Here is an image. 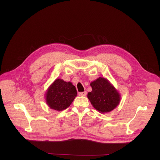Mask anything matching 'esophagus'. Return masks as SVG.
Here are the masks:
<instances>
[{
    "label": "esophagus",
    "mask_w": 160,
    "mask_h": 160,
    "mask_svg": "<svg viewBox=\"0 0 160 160\" xmlns=\"http://www.w3.org/2000/svg\"><path fill=\"white\" fill-rule=\"evenodd\" d=\"M79 96H86V95H87V92H80L79 94Z\"/></svg>",
    "instance_id": "34e87169"
}]
</instances>
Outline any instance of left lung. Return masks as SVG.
<instances>
[{"mask_svg": "<svg viewBox=\"0 0 160 160\" xmlns=\"http://www.w3.org/2000/svg\"><path fill=\"white\" fill-rule=\"evenodd\" d=\"M90 86L92 90L88 93L87 98L99 112H109L120 104V93L107 78L99 77L90 83Z\"/></svg>", "mask_w": 160, "mask_h": 160, "instance_id": "left-lung-1", "label": "left lung"}]
</instances>
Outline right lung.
<instances>
[{
  "label": "right lung",
  "instance_id": "1",
  "mask_svg": "<svg viewBox=\"0 0 160 160\" xmlns=\"http://www.w3.org/2000/svg\"><path fill=\"white\" fill-rule=\"evenodd\" d=\"M45 102L52 109L61 111L69 107L77 96L75 87L70 82L57 78L45 92Z\"/></svg>",
  "mask_w": 160,
  "mask_h": 160
}]
</instances>
